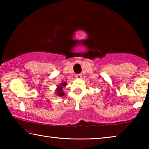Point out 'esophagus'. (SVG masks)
Listing matches in <instances>:
<instances>
[{
	"mask_svg": "<svg viewBox=\"0 0 149 149\" xmlns=\"http://www.w3.org/2000/svg\"><path fill=\"white\" fill-rule=\"evenodd\" d=\"M75 76H76V77L77 78V79H81V74H76V75H75Z\"/></svg>",
	"mask_w": 149,
	"mask_h": 149,
	"instance_id": "obj_1",
	"label": "esophagus"
}]
</instances>
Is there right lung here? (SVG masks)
I'll return each mask as SVG.
<instances>
[{"instance_id": "add662e5", "label": "right lung", "mask_w": 149, "mask_h": 149, "mask_svg": "<svg viewBox=\"0 0 149 149\" xmlns=\"http://www.w3.org/2000/svg\"><path fill=\"white\" fill-rule=\"evenodd\" d=\"M67 85V82L61 83L59 85H58L56 89V95L58 97H63L64 95V92L63 91V88L65 87Z\"/></svg>"}]
</instances>
